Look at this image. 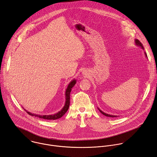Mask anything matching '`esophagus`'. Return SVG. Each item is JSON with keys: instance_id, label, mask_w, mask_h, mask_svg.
Listing matches in <instances>:
<instances>
[{"instance_id": "obj_1", "label": "esophagus", "mask_w": 157, "mask_h": 157, "mask_svg": "<svg viewBox=\"0 0 157 157\" xmlns=\"http://www.w3.org/2000/svg\"><path fill=\"white\" fill-rule=\"evenodd\" d=\"M86 74V72H83V75H87V74Z\"/></svg>"}]
</instances>
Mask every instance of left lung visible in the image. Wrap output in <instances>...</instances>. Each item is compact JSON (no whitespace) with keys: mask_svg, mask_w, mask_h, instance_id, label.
<instances>
[{"mask_svg":"<svg viewBox=\"0 0 157 157\" xmlns=\"http://www.w3.org/2000/svg\"><path fill=\"white\" fill-rule=\"evenodd\" d=\"M135 43H136V45H137V46H140V47H141V48L142 49H144V46H143V45H142V44L139 41V40H137V39H136L135 40ZM144 54H145V57H146V58L147 59V53L145 52H144ZM98 110L100 111V112L101 113V114H103V115H105V116H108V117H117L118 116H115V115H111V114H106V113H104V112H103L101 109H100L98 108Z\"/></svg>","mask_w":157,"mask_h":157,"instance_id":"8db88e82","label":"left lung"}]
</instances>
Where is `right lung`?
Listing matches in <instances>:
<instances>
[{
    "label": "right lung",
    "instance_id": "right-lung-1",
    "mask_svg": "<svg viewBox=\"0 0 157 157\" xmlns=\"http://www.w3.org/2000/svg\"><path fill=\"white\" fill-rule=\"evenodd\" d=\"M77 82V80L75 79L72 80L68 85L67 88H66V102H65V105L64 106V107L62 108V109L59 111L58 113L54 114H51V115H40V114H33L31 113L30 112L27 111L26 109H25V111H26L27 112V113L31 116H35L39 118H41V119H50V120H55V119H57L59 118H60L62 116H63L65 113L67 111L69 108V105H70V94L72 90V88L74 87V86L75 85Z\"/></svg>",
    "mask_w": 157,
    "mask_h": 157
}]
</instances>
